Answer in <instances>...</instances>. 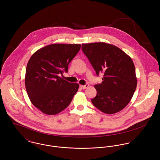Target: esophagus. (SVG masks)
Returning <instances> with one entry per match:
<instances>
[{
	"mask_svg": "<svg viewBox=\"0 0 160 160\" xmlns=\"http://www.w3.org/2000/svg\"><path fill=\"white\" fill-rule=\"evenodd\" d=\"M89 84H86V85H84V86H82V85H80V88H81V89H86V88H88V87H89Z\"/></svg>",
	"mask_w": 160,
	"mask_h": 160,
	"instance_id": "34e87169",
	"label": "esophagus"
}]
</instances>
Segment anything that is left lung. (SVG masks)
I'll return each instance as SVG.
<instances>
[{
	"instance_id": "8db88e82",
	"label": "left lung",
	"mask_w": 160,
	"mask_h": 160,
	"mask_svg": "<svg viewBox=\"0 0 160 160\" xmlns=\"http://www.w3.org/2000/svg\"><path fill=\"white\" fill-rule=\"evenodd\" d=\"M82 50L102 82L95 85L97 95L93 105L103 113L114 114L131 101L137 87V78L131 58L116 46L105 42L82 44Z\"/></svg>"
}]
</instances>
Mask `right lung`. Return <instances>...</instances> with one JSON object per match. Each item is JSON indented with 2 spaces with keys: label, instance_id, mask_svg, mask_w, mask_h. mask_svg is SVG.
Masks as SVG:
<instances>
[{
  "label": "right lung",
  "instance_id": "1",
  "mask_svg": "<svg viewBox=\"0 0 160 160\" xmlns=\"http://www.w3.org/2000/svg\"><path fill=\"white\" fill-rule=\"evenodd\" d=\"M80 48L81 44H50L39 49L28 61L26 89L31 103L42 113H60L78 91V83H70L60 75L68 72L69 63Z\"/></svg>",
  "mask_w": 160,
  "mask_h": 160
}]
</instances>
